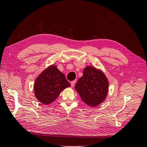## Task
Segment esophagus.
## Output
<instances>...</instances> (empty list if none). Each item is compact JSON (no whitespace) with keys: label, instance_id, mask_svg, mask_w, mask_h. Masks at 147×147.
<instances>
[{"label":"esophagus","instance_id":"1","mask_svg":"<svg viewBox=\"0 0 147 147\" xmlns=\"http://www.w3.org/2000/svg\"><path fill=\"white\" fill-rule=\"evenodd\" d=\"M76 80L72 81V82H71V86L74 87L75 86V84H76Z\"/></svg>","mask_w":147,"mask_h":147}]
</instances>
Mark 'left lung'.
Wrapping results in <instances>:
<instances>
[{
	"label": "left lung",
	"mask_w": 147,
	"mask_h": 147,
	"mask_svg": "<svg viewBox=\"0 0 147 147\" xmlns=\"http://www.w3.org/2000/svg\"><path fill=\"white\" fill-rule=\"evenodd\" d=\"M108 88L109 82L105 75L92 66L84 68L83 76L75 87L82 100L91 107L98 106L105 100Z\"/></svg>",
	"instance_id": "1"
}]
</instances>
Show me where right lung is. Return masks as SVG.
Segmentation results:
<instances>
[{"mask_svg": "<svg viewBox=\"0 0 147 147\" xmlns=\"http://www.w3.org/2000/svg\"><path fill=\"white\" fill-rule=\"evenodd\" d=\"M71 86L56 65H51L39 75L34 84L35 97L40 102L49 104L56 100L65 88Z\"/></svg>", "mask_w": 147, "mask_h": 147, "instance_id": "obj_1", "label": "right lung"}]
</instances>
